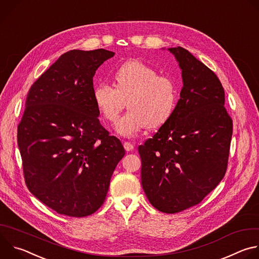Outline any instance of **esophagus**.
<instances>
[{"instance_id":"obj_1","label":"esophagus","mask_w":259,"mask_h":259,"mask_svg":"<svg viewBox=\"0 0 259 259\" xmlns=\"http://www.w3.org/2000/svg\"><path fill=\"white\" fill-rule=\"evenodd\" d=\"M124 149H125L127 152H130V151H132V150L134 149V145H133L131 142H129V141H125V142H124Z\"/></svg>"}]
</instances>
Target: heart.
<instances>
[{
  "label": "heart",
  "mask_w": 259,
  "mask_h": 259,
  "mask_svg": "<svg viewBox=\"0 0 259 259\" xmlns=\"http://www.w3.org/2000/svg\"><path fill=\"white\" fill-rule=\"evenodd\" d=\"M114 86L98 84L93 98L101 116L112 123L127 102L129 109L116 125L123 136H135L146 127L159 128L174 113L178 99L175 82L142 61L129 60L121 65L114 75Z\"/></svg>",
  "instance_id": "heart-1"
}]
</instances>
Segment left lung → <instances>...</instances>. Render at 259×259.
Returning <instances> with one entry per match:
<instances>
[{
    "label": "left lung",
    "mask_w": 259,
    "mask_h": 259,
    "mask_svg": "<svg viewBox=\"0 0 259 259\" xmlns=\"http://www.w3.org/2000/svg\"><path fill=\"white\" fill-rule=\"evenodd\" d=\"M168 51L181 69L180 98L170 119L138 153L150 203L161 212L177 213L199 204L224 178L233 121L215 73L187 49Z\"/></svg>",
    "instance_id": "left-lung-1"
}]
</instances>
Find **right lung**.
I'll return each mask as SVG.
<instances>
[{
    "label": "right lung",
    "mask_w": 259,
    "mask_h": 259,
    "mask_svg": "<svg viewBox=\"0 0 259 259\" xmlns=\"http://www.w3.org/2000/svg\"><path fill=\"white\" fill-rule=\"evenodd\" d=\"M114 52L70 50L30 87L17 142L29 192L59 214L84 217L103 204L125 155L101 126L93 98L96 69Z\"/></svg>",
    "instance_id": "obj_1"
}]
</instances>
